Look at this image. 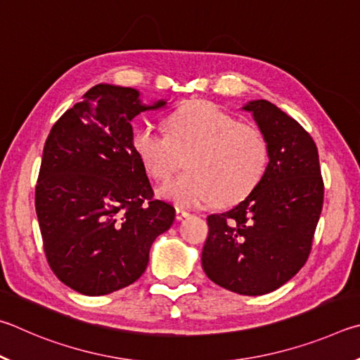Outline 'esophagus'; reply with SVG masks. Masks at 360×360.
Listing matches in <instances>:
<instances>
[{"label":"esophagus","mask_w":360,"mask_h":360,"mask_svg":"<svg viewBox=\"0 0 360 360\" xmlns=\"http://www.w3.org/2000/svg\"><path fill=\"white\" fill-rule=\"evenodd\" d=\"M186 217H190V213L184 209H175V219L176 221H181V219H185Z\"/></svg>","instance_id":"1"}]
</instances>
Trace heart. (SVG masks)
Masks as SVG:
<instances>
[{
	"label": "heart",
	"mask_w": 360,
	"mask_h": 360,
	"mask_svg": "<svg viewBox=\"0 0 360 360\" xmlns=\"http://www.w3.org/2000/svg\"><path fill=\"white\" fill-rule=\"evenodd\" d=\"M131 145L150 176L167 180L186 158L188 172L158 190L179 207L234 204L259 184L269 162L266 136L212 103H191L170 112L166 132L151 124L134 129Z\"/></svg>",
	"instance_id": "heart-1"
}]
</instances>
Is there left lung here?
Masks as SVG:
<instances>
[{
  "instance_id": "1",
  "label": "left lung",
  "mask_w": 360,
  "mask_h": 360,
  "mask_svg": "<svg viewBox=\"0 0 360 360\" xmlns=\"http://www.w3.org/2000/svg\"><path fill=\"white\" fill-rule=\"evenodd\" d=\"M269 143V164L234 209L207 218L202 269L218 286L242 295L269 294L304 267L324 200L316 143L275 104L250 101Z\"/></svg>"
}]
</instances>
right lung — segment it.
I'll return each instance as SVG.
<instances>
[{
  "instance_id": "add662e5",
  "label": "right lung",
  "mask_w": 360,
  "mask_h": 360,
  "mask_svg": "<svg viewBox=\"0 0 360 360\" xmlns=\"http://www.w3.org/2000/svg\"><path fill=\"white\" fill-rule=\"evenodd\" d=\"M142 104L129 86L99 84L53 124L44 145L36 215L53 274L74 291L104 295L141 278L175 209L153 199L131 145Z\"/></svg>"
}]
</instances>
